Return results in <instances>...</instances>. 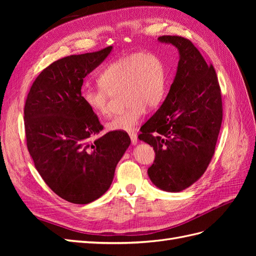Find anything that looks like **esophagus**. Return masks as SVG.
<instances>
[{"mask_svg": "<svg viewBox=\"0 0 256 256\" xmlns=\"http://www.w3.org/2000/svg\"><path fill=\"white\" fill-rule=\"evenodd\" d=\"M129 136H130V140H131V143H132V145H136L138 143V136H136V132H130Z\"/></svg>", "mask_w": 256, "mask_h": 256, "instance_id": "1", "label": "esophagus"}]
</instances>
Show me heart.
Listing matches in <instances>:
<instances>
[{"label":"heart","instance_id":"b5f03b06","mask_svg":"<svg viewBox=\"0 0 256 256\" xmlns=\"http://www.w3.org/2000/svg\"><path fill=\"white\" fill-rule=\"evenodd\" d=\"M99 86L85 90L82 99L88 109L99 116L112 112V96L122 92L127 109L116 115L108 129L134 131L144 118L146 108L154 109L166 92V72L164 62L154 53H134L108 65L98 76Z\"/></svg>","mask_w":256,"mask_h":256}]
</instances>
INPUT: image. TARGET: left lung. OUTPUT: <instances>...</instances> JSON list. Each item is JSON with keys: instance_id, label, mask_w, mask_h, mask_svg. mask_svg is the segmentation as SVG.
Instances as JSON below:
<instances>
[{"instance_id": "1", "label": "left lung", "mask_w": 256, "mask_h": 256, "mask_svg": "<svg viewBox=\"0 0 256 256\" xmlns=\"http://www.w3.org/2000/svg\"><path fill=\"white\" fill-rule=\"evenodd\" d=\"M158 40L174 44L180 56L164 102L141 127L138 138L156 154L147 170L152 184L180 192L210 164L222 124L221 90L212 64L206 63L192 42L170 35Z\"/></svg>"}]
</instances>
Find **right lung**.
Wrapping results in <instances>:
<instances>
[{"label":"right lung","instance_id":"add662e5","mask_svg":"<svg viewBox=\"0 0 256 256\" xmlns=\"http://www.w3.org/2000/svg\"><path fill=\"white\" fill-rule=\"evenodd\" d=\"M112 47L69 56L38 74L24 106L26 146L48 187L74 204H88L110 188L115 168L130 145L125 131L104 129L84 104L83 79L109 56Z\"/></svg>","mask_w":256,"mask_h":256}]
</instances>
